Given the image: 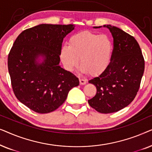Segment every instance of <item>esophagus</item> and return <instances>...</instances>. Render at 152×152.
Returning <instances> with one entry per match:
<instances>
[{
  "mask_svg": "<svg viewBox=\"0 0 152 152\" xmlns=\"http://www.w3.org/2000/svg\"><path fill=\"white\" fill-rule=\"evenodd\" d=\"M86 80H84V79H82V78L80 79V84L81 85L86 84Z\"/></svg>",
  "mask_w": 152,
  "mask_h": 152,
  "instance_id": "esophagus-1",
  "label": "esophagus"
}]
</instances>
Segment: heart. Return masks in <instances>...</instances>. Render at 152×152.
Instances as JSON below:
<instances>
[{"label": "heart", "instance_id": "obj_1", "mask_svg": "<svg viewBox=\"0 0 152 152\" xmlns=\"http://www.w3.org/2000/svg\"><path fill=\"white\" fill-rule=\"evenodd\" d=\"M68 45L61 47L60 59L68 71H73L80 59L83 72L97 75L104 71L111 62L113 43L107 35L91 32L77 33L70 37Z\"/></svg>", "mask_w": 152, "mask_h": 152}]
</instances>
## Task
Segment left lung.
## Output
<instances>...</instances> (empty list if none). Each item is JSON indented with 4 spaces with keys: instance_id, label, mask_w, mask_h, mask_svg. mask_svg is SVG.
<instances>
[{
    "instance_id": "left-lung-1",
    "label": "left lung",
    "mask_w": 152,
    "mask_h": 152,
    "mask_svg": "<svg viewBox=\"0 0 152 152\" xmlns=\"http://www.w3.org/2000/svg\"><path fill=\"white\" fill-rule=\"evenodd\" d=\"M103 27L109 29L113 38V55L107 69L88 81L96 86L97 92L88 102L99 113H110L124 109L134 100L144 73L145 61L134 37L111 25Z\"/></svg>"
}]
</instances>
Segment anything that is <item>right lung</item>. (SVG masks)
<instances>
[{
  "instance_id": "add662e5",
  "label": "right lung",
  "mask_w": 152,
  "mask_h": 152,
  "mask_svg": "<svg viewBox=\"0 0 152 152\" xmlns=\"http://www.w3.org/2000/svg\"><path fill=\"white\" fill-rule=\"evenodd\" d=\"M75 25L40 24L18 35L8 56V70L16 98L32 111L59 108L77 77L59 65L63 39Z\"/></svg>"
}]
</instances>
